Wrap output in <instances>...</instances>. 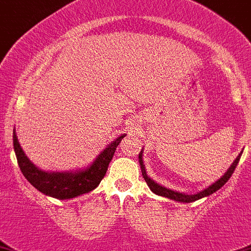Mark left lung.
Wrapping results in <instances>:
<instances>
[{
	"label": "left lung",
	"mask_w": 251,
	"mask_h": 251,
	"mask_svg": "<svg viewBox=\"0 0 251 251\" xmlns=\"http://www.w3.org/2000/svg\"><path fill=\"white\" fill-rule=\"evenodd\" d=\"M143 151V150H142ZM142 151H141V153L138 154V158H140V164H141V170H142V175H143V179L146 180V182H147V185L150 186L151 190L153 191L154 194H157V195L159 196H164V198H168V199H172V200H175V201H179V202H184V203H189V202H193V201H196V200H200V199L202 198H206V196H210L211 194L216 193L217 190H220L221 187L223 186V185L226 184V182L229 180V177L232 176V174L234 173L235 168H237L238 163H239V159H240V155H242L243 152H240V154L238 155L237 159L233 162V164L230 165L229 169L227 170V173H226L225 175H223L221 179H218L217 181L213 182L211 186H208L207 189H205V190L200 191V193L195 194V195H185V194H180V193H176V191H173V190H169V189H167V187H163L160 186V185H158L157 182L153 181L151 177L147 176V174H146V170H145V165H143V160H142Z\"/></svg>",
	"instance_id": "left-lung-1"
}]
</instances>
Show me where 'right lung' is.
<instances>
[{"label": "right lung", "instance_id": "1", "mask_svg": "<svg viewBox=\"0 0 251 251\" xmlns=\"http://www.w3.org/2000/svg\"><path fill=\"white\" fill-rule=\"evenodd\" d=\"M125 136L121 135L113 141L97 157L91 167L76 173H46L38 169L24 154L16 132H13V146L17 162L25 179L40 193L60 200H67L89 193L98 186L108 170L116 147Z\"/></svg>", "mask_w": 251, "mask_h": 251}]
</instances>
